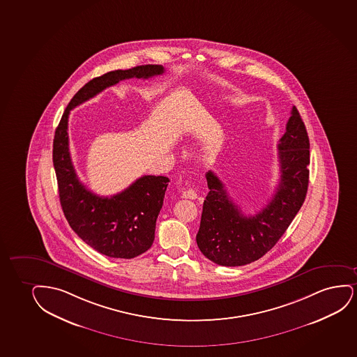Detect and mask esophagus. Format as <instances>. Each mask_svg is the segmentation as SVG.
<instances>
[{"label": "esophagus", "instance_id": "34e87169", "mask_svg": "<svg viewBox=\"0 0 357 357\" xmlns=\"http://www.w3.org/2000/svg\"><path fill=\"white\" fill-rule=\"evenodd\" d=\"M182 197L185 199H197L198 198V195H197V193H195V190H192V188H190V190H185L183 193H182Z\"/></svg>", "mask_w": 357, "mask_h": 357}]
</instances>
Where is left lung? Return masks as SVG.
Returning a JSON list of instances; mask_svg holds the SVG:
<instances>
[{
    "label": "left lung",
    "mask_w": 357,
    "mask_h": 357,
    "mask_svg": "<svg viewBox=\"0 0 357 357\" xmlns=\"http://www.w3.org/2000/svg\"><path fill=\"white\" fill-rule=\"evenodd\" d=\"M309 149L307 129L294 106L286 132L278 144L279 185L266 208L253 216H245L213 172L206 174L210 192L204 200L197 234V244L205 257L220 266H245L274 248L305 200Z\"/></svg>",
    "instance_id": "left-lung-1"
}]
</instances>
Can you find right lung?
Segmentation results:
<instances>
[{"label": "right lung", "instance_id": "add662e5", "mask_svg": "<svg viewBox=\"0 0 357 357\" xmlns=\"http://www.w3.org/2000/svg\"><path fill=\"white\" fill-rule=\"evenodd\" d=\"M162 65H142L116 70L93 78L77 91L60 119L53 141V164L63 215L73 231L86 244L105 256L137 257L154 240L169 178L144 175L112 197H99L78 180L68 149L70 111L100 91L129 78H149L164 73Z\"/></svg>", "mask_w": 357, "mask_h": 357}]
</instances>
